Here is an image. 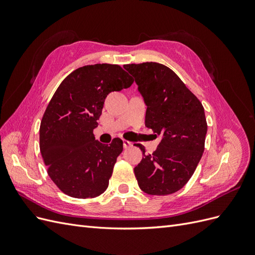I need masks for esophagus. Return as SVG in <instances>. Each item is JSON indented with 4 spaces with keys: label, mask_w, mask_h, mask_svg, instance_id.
<instances>
[{
    "label": "esophagus",
    "mask_w": 255,
    "mask_h": 255,
    "mask_svg": "<svg viewBox=\"0 0 255 255\" xmlns=\"http://www.w3.org/2000/svg\"><path fill=\"white\" fill-rule=\"evenodd\" d=\"M133 145V143L130 141H128V140H123V148L125 149H128V148H130V146Z\"/></svg>",
    "instance_id": "obj_1"
}]
</instances>
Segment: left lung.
Segmentation results:
<instances>
[{
	"label": "left lung",
	"instance_id": "1",
	"mask_svg": "<svg viewBox=\"0 0 255 255\" xmlns=\"http://www.w3.org/2000/svg\"><path fill=\"white\" fill-rule=\"evenodd\" d=\"M146 105L145 127L161 140L134 168L138 185L153 196L173 194L184 187L202 157L207 125L204 109L170 68L158 63L125 65Z\"/></svg>",
	"mask_w": 255,
	"mask_h": 255
}]
</instances>
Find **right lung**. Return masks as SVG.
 I'll return each mask as SVG.
<instances>
[{
	"label": "right lung",
	"instance_id": "right-lung-1",
	"mask_svg": "<svg viewBox=\"0 0 255 255\" xmlns=\"http://www.w3.org/2000/svg\"><path fill=\"white\" fill-rule=\"evenodd\" d=\"M133 82L118 65H88L69 74L52 97L41 120L39 145L49 176L64 194L95 198L109 187L123 142L115 138L103 144L94 129L107 95Z\"/></svg>",
	"mask_w": 255,
	"mask_h": 255
}]
</instances>
